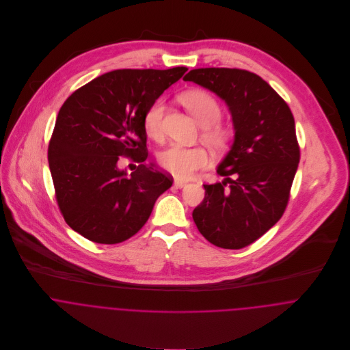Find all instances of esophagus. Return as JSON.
Instances as JSON below:
<instances>
[{
	"mask_svg": "<svg viewBox=\"0 0 350 350\" xmlns=\"http://www.w3.org/2000/svg\"><path fill=\"white\" fill-rule=\"evenodd\" d=\"M174 185L176 186V187H179V189H182V187H185L186 185H187V182L186 180H180V179H175V182H174Z\"/></svg>",
	"mask_w": 350,
	"mask_h": 350,
	"instance_id": "esophagus-1",
	"label": "esophagus"
}]
</instances>
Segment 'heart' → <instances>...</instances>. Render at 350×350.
I'll return each instance as SVG.
<instances>
[{"instance_id": "1", "label": "heart", "mask_w": 350, "mask_h": 350, "mask_svg": "<svg viewBox=\"0 0 350 350\" xmlns=\"http://www.w3.org/2000/svg\"><path fill=\"white\" fill-rule=\"evenodd\" d=\"M180 103L190 111L202 126V142L215 152L226 150L234 137L230 125L219 121L222 107L218 100L200 89L187 90L179 96ZM164 114V102L153 100L143 116V126L146 133L153 140L161 137V121ZM208 161L207 153L200 147L186 148L172 146L159 154L160 167L179 179L190 178L196 171L203 168Z\"/></svg>"}]
</instances>
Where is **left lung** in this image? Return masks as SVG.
I'll use <instances>...</instances> for the list:
<instances>
[{
  "mask_svg": "<svg viewBox=\"0 0 350 350\" xmlns=\"http://www.w3.org/2000/svg\"><path fill=\"white\" fill-rule=\"evenodd\" d=\"M183 79L225 100L236 129L233 147L217 170L225 180L203 185L194 222L213 245L245 248L282 218L288 204L300 159L294 116L286 100L247 70L196 68Z\"/></svg>",
  "mask_w": 350,
  "mask_h": 350,
  "instance_id": "left-lung-1",
  "label": "left lung"
}]
</instances>
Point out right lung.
<instances>
[{"instance_id": "obj_1", "label": "right lung", "mask_w": 350, "mask_h": 350, "mask_svg": "<svg viewBox=\"0 0 350 350\" xmlns=\"http://www.w3.org/2000/svg\"><path fill=\"white\" fill-rule=\"evenodd\" d=\"M187 71L116 70L75 90L62 105L49 146L55 198L67 225L97 244H120L148 221L172 176L147 164L143 116ZM129 157L139 165L118 170Z\"/></svg>"}]
</instances>
